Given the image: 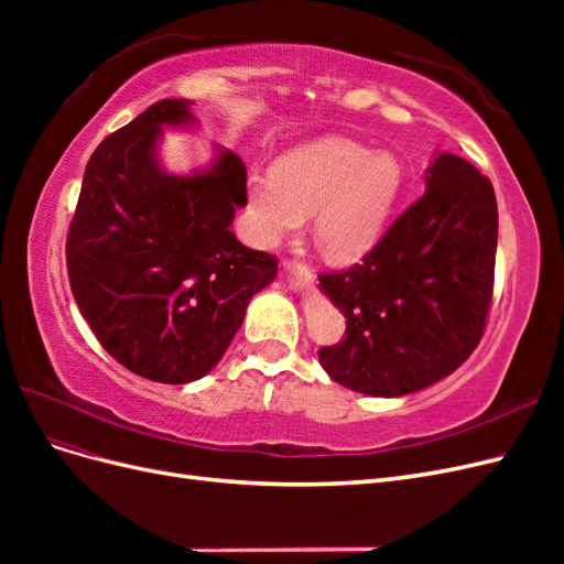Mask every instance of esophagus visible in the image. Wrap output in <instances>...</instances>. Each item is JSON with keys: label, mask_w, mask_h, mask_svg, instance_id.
Instances as JSON below:
<instances>
[{"label": "esophagus", "mask_w": 564, "mask_h": 564, "mask_svg": "<svg viewBox=\"0 0 564 564\" xmlns=\"http://www.w3.org/2000/svg\"><path fill=\"white\" fill-rule=\"evenodd\" d=\"M284 270L289 272V275H299V278H303L305 282H311V268L305 265V263H299V261H292V263H284Z\"/></svg>", "instance_id": "34e87169"}]
</instances>
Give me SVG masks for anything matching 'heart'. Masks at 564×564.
I'll list each match as a JSON object with an SVG mask.
<instances>
[{"label": "heart", "mask_w": 564, "mask_h": 564, "mask_svg": "<svg viewBox=\"0 0 564 564\" xmlns=\"http://www.w3.org/2000/svg\"><path fill=\"white\" fill-rule=\"evenodd\" d=\"M402 187L398 155L327 135L286 152L272 174L251 176L247 197L261 245H278L313 214V237L324 256L350 263L377 247Z\"/></svg>", "instance_id": "b5f03b06"}]
</instances>
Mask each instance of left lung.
Masks as SVG:
<instances>
[{
	"instance_id": "1",
	"label": "left lung",
	"mask_w": 564,
	"mask_h": 564,
	"mask_svg": "<svg viewBox=\"0 0 564 564\" xmlns=\"http://www.w3.org/2000/svg\"><path fill=\"white\" fill-rule=\"evenodd\" d=\"M499 212L489 178L437 152L425 193L362 263L319 275L346 315V338L319 365L355 392L400 398L464 365L480 344L491 303Z\"/></svg>"
}]
</instances>
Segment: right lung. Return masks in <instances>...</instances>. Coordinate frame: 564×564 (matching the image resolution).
<instances>
[{"label": "right lung", "instance_id": "obj_1", "mask_svg": "<svg viewBox=\"0 0 564 564\" xmlns=\"http://www.w3.org/2000/svg\"><path fill=\"white\" fill-rule=\"evenodd\" d=\"M191 100L166 98L96 148L67 232V278L82 317L119 365L160 383L209 373L247 305L278 275L275 256L230 230L247 169L216 148L193 174L160 164L164 127H191Z\"/></svg>", "mask_w": 564, "mask_h": 564}]
</instances>
